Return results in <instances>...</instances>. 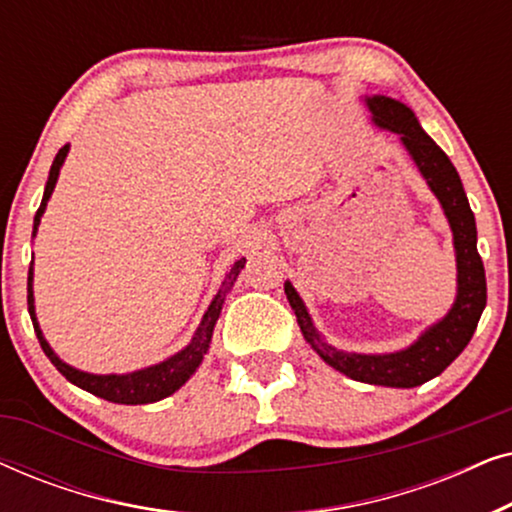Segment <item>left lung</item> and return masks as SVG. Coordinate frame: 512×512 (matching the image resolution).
Masks as SVG:
<instances>
[{"label": "left lung", "mask_w": 512, "mask_h": 512, "mask_svg": "<svg viewBox=\"0 0 512 512\" xmlns=\"http://www.w3.org/2000/svg\"><path fill=\"white\" fill-rule=\"evenodd\" d=\"M368 107L373 111V121L380 128L398 132L403 139L405 149L410 151L419 172L424 174L426 184L436 193L440 205L445 209L447 221H450L454 233V249H457V300L450 314L436 326H431L415 345L396 354H347L331 345H326L314 331L310 314H307L303 300L296 289L286 282V298L296 312L298 326L305 340L310 342L321 359L328 366L340 370L342 375L352 380L382 384V387H419L429 382L431 377L443 373L464 347L471 342L475 328H478L480 314L487 305V282L485 265L478 254V230H475V216L468 205L466 191L461 186L459 172L454 170L452 160L445 151L433 142L422 130L417 118L405 104L391 100V97H370Z\"/></svg>", "instance_id": "left-lung-1"}]
</instances>
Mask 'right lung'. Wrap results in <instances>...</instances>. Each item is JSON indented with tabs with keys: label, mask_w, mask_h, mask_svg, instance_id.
Segmentation results:
<instances>
[{
	"label": "right lung",
	"mask_w": 512,
	"mask_h": 512,
	"mask_svg": "<svg viewBox=\"0 0 512 512\" xmlns=\"http://www.w3.org/2000/svg\"><path fill=\"white\" fill-rule=\"evenodd\" d=\"M67 151H69V144H65L58 151V156H55L53 165H51V172H48L44 198H41V205L37 209V214H34V233H37L41 214H44L46 202H48V198H51L55 181H58L60 167H62V163H65ZM242 268H244V258L235 261L233 268H230V272L226 275V282H223V286H221V291L216 293L212 305H209L205 317H202V324L198 328V333H195V338L191 340V345H188L186 349H181L179 354H174L172 359L158 363V366L137 370V373H130V375H90V373H81V370L67 366V363H62L58 356L53 354V349L48 347V342L44 340V335H41V331H39L37 317H34L32 265H30V275H27V310H30L34 333H37L41 349H44V354L48 356V359H51L53 366L58 368L69 382L76 384V387L90 391V394L104 398V401H111V403H123V405L156 403V401H160V398L174 394V391H177L181 384H184L188 377L195 373V368L200 366L202 356L207 354L209 342H212V331H214L216 319H219V314H221L223 300H226V293L233 289L235 279H237V275H240Z\"/></svg>",
	"instance_id": "add662e5"
}]
</instances>
